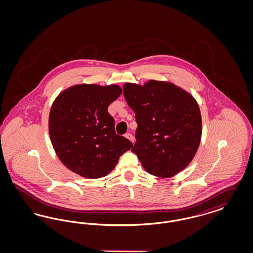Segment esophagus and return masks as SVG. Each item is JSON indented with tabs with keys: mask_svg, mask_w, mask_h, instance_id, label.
I'll return each mask as SVG.
<instances>
[{
	"mask_svg": "<svg viewBox=\"0 0 253 253\" xmlns=\"http://www.w3.org/2000/svg\"><path fill=\"white\" fill-rule=\"evenodd\" d=\"M125 137H127L129 140H131L132 143L134 142V139H133V136H132V133H126V134H125Z\"/></svg>",
	"mask_w": 253,
	"mask_h": 253,
	"instance_id": "esophagus-1",
	"label": "esophagus"
}]
</instances>
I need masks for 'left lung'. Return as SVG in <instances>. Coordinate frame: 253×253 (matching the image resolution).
<instances>
[{
  "mask_svg": "<svg viewBox=\"0 0 253 253\" xmlns=\"http://www.w3.org/2000/svg\"><path fill=\"white\" fill-rule=\"evenodd\" d=\"M123 95L135 114L136 141L132 149L151 174L168 178L186 168L195 156L202 135L197 101L169 82L127 83Z\"/></svg>",
  "mask_w": 253,
  "mask_h": 253,
  "instance_id": "obj_1",
  "label": "left lung"
}]
</instances>
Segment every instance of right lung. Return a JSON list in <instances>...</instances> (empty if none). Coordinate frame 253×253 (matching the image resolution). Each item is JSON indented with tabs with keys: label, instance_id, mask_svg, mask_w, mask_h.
<instances>
[{
	"label": "right lung",
	"instance_id": "obj_1",
	"mask_svg": "<svg viewBox=\"0 0 253 253\" xmlns=\"http://www.w3.org/2000/svg\"><path fill=\"white\" fill-rule=\"evenodd\" d=\"M122 93L117 84H76L60 92L49 114L51 143L62 164L85 178L110 173L132 143L116 133L109 105Z\"/></svg>",
	"mask_w": 253,
	"mask_h": 253
}]
</instances>
